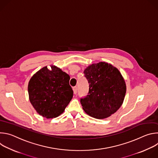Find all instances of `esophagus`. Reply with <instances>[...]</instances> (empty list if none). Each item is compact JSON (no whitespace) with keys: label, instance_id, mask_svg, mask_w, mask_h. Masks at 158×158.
<instances>
[{"label":"esophagus","instance_id":"obj_1","mask_svg":"<svg viewBox=\"0 0 158 158\" xmlns=\"http://www.w3.org/2000/svg\"><path fill=\"white\" fill-rule=\"evenodd\" d=\"M73 91H74V94H77V87L76 86L74 87H73Z\"/></svg>","mask_w":158,"mask_h":158}]
</instances>
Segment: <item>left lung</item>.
I'll list each match as a JSON object with an SVG mask.
<instances>
[{
  "label": "left lung",
  "mask_w": 158,
  "mask_h": 158,
  "mask_svg": "<svg viewBox=\"0 0 158 158\" xmlns=\"http://www.w3.org/2000/svg\"><path fill=\"white\" fill-rule=\"evenodd\" d=\"M84 74L89 84L87 96L81 99L85 113L99 119L115 113L126 93L125 81L119 71L110 64L100 62L88 66Z\"/></svg>",
  "instance_id": "left-lung-1"
}]
</instances>
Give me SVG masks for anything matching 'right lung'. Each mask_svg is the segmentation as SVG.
<instances>
[{
    "instance_id": "right-lung-1",
    "label": "right lung",
    "mask_w": 158,
    "mask_h": 158,
    "mask_svg": "<svg viewBox=\"0 0 158 158\" xmlns=\"http://www.w3.org/2000/svg\"><path fill=\"white\" fill-rule=\"evenodd\" d=\"M37 71L28 84L29 100L37 113L47 119L54 118L64 111L73 97L70 76L59 67L51 65Z\"/></svg>"
}]
</instances>
